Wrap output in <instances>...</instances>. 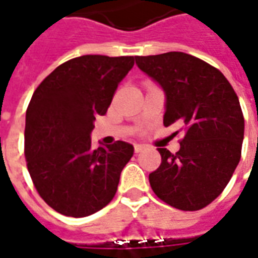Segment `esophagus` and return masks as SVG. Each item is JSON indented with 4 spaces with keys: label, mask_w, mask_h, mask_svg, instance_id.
<instances>
[{
    "label": "esophagus",
    "mask_w": 258,
    "mask_h": 258,
    "mask_svg": "<svg viewBox=\"0 0 258 258\" xmlns=\"http://www.w3.org/2000/svg\"><path fill=\"white\" fill-rule=\"evenodd\" d=\"M145 148H146V146H145V145H142V144H135V145H134L135 153H140V152L144 151Z\"/></svg>",
    "instance_id": "obj_1"
}]
</instances>
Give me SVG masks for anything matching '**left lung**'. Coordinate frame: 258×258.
Returning a JSON list of instances; mask_svg holds the SVG:
<instances>
[{
    "label": "left lung",
    "mask_w": 258,
    "mask_h": 258,
    "mask_svg": "<svg viewBox=\"0 0 258 258\" xmlns=\"http://www.w3.org/2000/svg\"><path fill=\"white\" fill-rule=\"evenodd\" d=\"M138 68L166 92V127L184 137L179 151H157L162 163L149 174L153 192L171 207L196 211L220 196L242 155L244 118L238 95L225 76L184 52L135 56Z\"/></svg>",
    "instance_id": "obj_1"
}]
</instances>
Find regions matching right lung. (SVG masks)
<instances>
[{"instance_id": "right-lung-1", "label": "right lung", "mask_w": 258, "mask_h": 258, "mask_svg": "<svg viewBox=\"0 0 258 258\" xmlns=\"http://www.w3.org/2000/svg\"><path fill=\"white\" fill-rule=\"evenodd\" d=\"M134 56L84 55L42 80L26 110L25 156L37 192L53 210L87 217L114 198L134 148L116 141L91 148L96 116L106 114Z\"/></svg>"}]
</instances>
